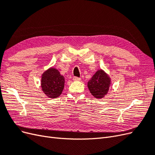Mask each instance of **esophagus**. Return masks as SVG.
Returning <instances> with one entry per match:
<instances>
[{"label": "esophagus", "instance_id": "obj_1", "mask_svg": "<svg viewBox=\"0 0 155 155\" xmlns=\"http://www.w3.org/2000/svg\"><path fill=\"white\" fill-rule=\"evenodd\" d=\"M80 78H78V77H74L73 78V80L74 81H79L80 80Z\"/></svg>", "mask_w": 155, "mask_h": 155}]
</instances>
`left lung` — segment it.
<instances>
[{"mask_svg": "<svg viewBox=\"0 0 155 155\" xmlns=\"http://www.w3.org/2000/svg\"><path fill=\"white\" fill-rule=\"evenodd\" d=\"M109 86L110 79L101 70H98L88 82L89 91L96 98H101L107 94Z\"/></svg>", "mask_w": 155, "mask_h": 155, "instance_id": "left-lung-1", "label": "left lung"}]
</instances>
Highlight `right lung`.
<instances>
[{
  "label": "right lung",
  "instance_id": "add662e5",
  "mask_svg": "<svg viewBox=\"0 0 155 155\" xmlns=\"http://www.w3.org/2000/svg\"><path fill=\"white\" fill-rule=\"evenodd\" d=\"M64 85V78L58 70L53 68L46 71L42 77L41 87L49 97H58L62 93Z\"/></svg>",
  "mask_w": 155,
  "mask_h": 155
}]
</instances>
